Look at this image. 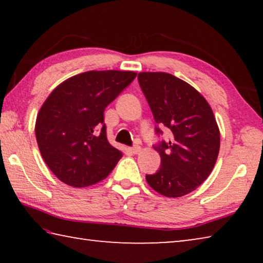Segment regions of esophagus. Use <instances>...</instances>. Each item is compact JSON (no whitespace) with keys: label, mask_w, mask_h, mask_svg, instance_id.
<instances>
[{"label":"esophagus","mask_w":263,"mask_h":263,"mask_svg":"<svg viewBox=\"0 0 263 263\" xmlns=\"http://www.w3.org/2000/svg\"><path fill=\"white\" fill-rule=\"evenodd\" d=\"M130 151L133 154H139L141 152V147H140V146H133V147Z\"/></svg>","instance_id":"esophagus-1"}]
</instances>
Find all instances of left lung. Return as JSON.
<instances>
[{
    "label": "left lung",
    "mask_w": 263,
    "mask_h": 263,
    "mask_svg": "<svg viewBox=\"0 0 263 263\" xmlns=\"http://www.w3.org/2000/svg\"><path fill=\"white\" fill-rule=\"evenodd\" d=\"M138 80L155 122L172 132V139L155 148L161 166L146 181L160 195L181 197L197 189L215 167L220 147L215 115L203 95L174 75L141 72Z\"/></svg>",
    "instance_id": "8db88e82"
}]
</instances>
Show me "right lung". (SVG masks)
Here are the masks:
<instances>
[{
	"label": "right lung",
	"mask_w": 263,
	"mask_h": 263,
	"mask_svg": "<svg viewBox=\"0 0 263 263\" xmlns=\"http://www.w3.org/2000/svg\"><path fill=\"white\" fill-rule=\"evenodd\" d=\"M136 77L131 70H89L48 95L34 131L44 161L61 182L83 188L112 172L123 153L108 141L103 114Z\"/></svg>",
	"instance_id": "add662e5"
}]
</instances>
